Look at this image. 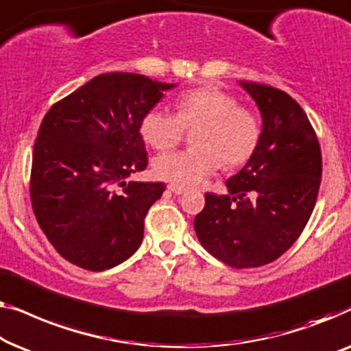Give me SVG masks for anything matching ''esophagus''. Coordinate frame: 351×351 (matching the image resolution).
I'll use <instances>...</instances> for the list:
<instances>
[{
	"label": "esophagus",
	"instance_id": "1",
	"mask_svg": "<svg viewBox=\"0 0 351 351\" xmlns=\"http://www.w3.org/2000/svg\"><path fill=\"white\" fill-rule=\"evenodd\" d=\"M169 191L173 192V194H176V195H181L186 192V187L178 186V184H169Z\"/></svg>",
	"mask_w": 351,
	"mask_h": 351
}]
</instances>
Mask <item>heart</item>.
<instances>
[{
	"instance_id": "b5f03b06",
	"label": "heart",
	"mask_w": 351,
	"mask_h": 351,
	"mask_svg": "<svg viewBox=\"0 0 351 351\" xmlns=\"http://www.w3.org/2000/svg\"><path fill=\"white\" fill-rule=\"evenodd\" d=\"M186 128L195 130V149L157 156L154 173L178 186H197L226 165L245 164L258 149L261 122L253 111L239 106L234 95L216 87H200L178 97L176 114L147 111L141 121V136L154 149H170L181 141Z\"/></svg>"
}]
</instances>
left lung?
Listing matches in <instances>:
<instances>
[{
	"label": "left lung",
	"mask_w": 351,
	"mask_h": 351,
	"mask_svg": "<svg viewBox=\"0 0 351 351\" xmlns=\"http://www.w3.org/2000/svg\"><path fill=\"white\" fill-rule=\"evenodd\" d=\"M263 117L258 149L226 181V195L205 194L194 219L202 246L235 269L265 265L307 226L322 182V149L299 103L258 82H239Z\"/></svg>",
	"instance_id": "left-lung-1"
}]
</instances>
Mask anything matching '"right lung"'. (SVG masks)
Listing matches in <instances>:
<instances>
[{
    "label": "right lung",
    "instance_id": "1",
    "mask_svg": "<svg viewBox=\"0 0 351 351\" xmlns=\"http://www.w3.org/2000/svg\"><path fill=\"white\" fill-rule=\"evenodd\" d=\"M173 87L135 73H106L44 116L29 197L39 227L71 264L101 272L140 248L145 216L165 184L127 178L147 165L143 117Z\"/></svg>",
    "mask_w": 351,
    "mask_h": 351
}]
</instances>
